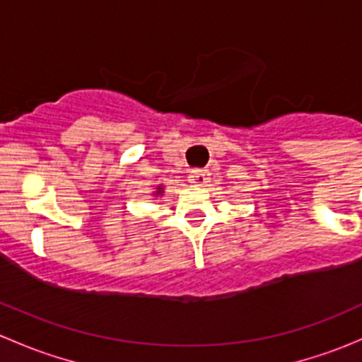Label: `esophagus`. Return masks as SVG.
Returning <instances> with one entry per match:
<instances>
[{
  "label": "esophagus",
  "instance_id": "34e87169",
  "mask_svg": "<svg viewBox=\"0 0 362 362\" xmlns=\"http://www.w3.org/2000/svg\"><path fill=\"white\" fill-rule=\"evenodd\" d=\"M189 180L194 185H204L206 182H210V171L208 170H192L189 175Z\"/></svg>",
  "mask_w": 362,
  "mask_h": 362
}]
</instances>
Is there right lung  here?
<instances>
[{"label":"right lung","mask_w":362,"mask_h":362,"mask_svg":"<svg viewBox=\"0 0 362 362\" xmlns=\"http://www.w3.org/2000/svg\"><path fill=\"white\" fill-rule=\"evenodd\" d=\"M160 192H163V187H160V185H159L158 191H156V194H160Z\"/></svg>","instance_id":"obj_1"}]
</instances>
